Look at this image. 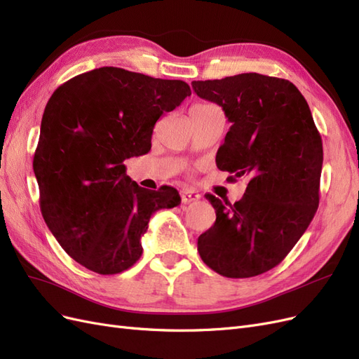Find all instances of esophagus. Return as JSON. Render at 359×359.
Instances as JSON below:
<instances>
[{
  "label": "esophagus",
  "instance_id": "1",
  "mask_svg": "<svg viewBox=\"0 0 359 359\" xmlns=\"http://www.w3.org/2000/svg\"><path fill=\"white\" fill-rule=\"evenodd\" d=\"M199 198H201V194H199L198 191H194V190L184 189V190L181 191V201H182L184 203L194 202V201H198Z\"/></svg>",
  "mask_w": 359,
  "mask_h": 359
}]
</instances>
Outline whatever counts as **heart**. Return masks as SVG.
I'll use <instances>...</instances> for the list:
<instances>
[{"label":"heart","instance_id":"1","mask_svg":"<svg viewBox=\"0 0 359 359\" xmlns=\"http://www.w3.org/2000/svg\"><path fill=\"white\" fill-rule=\"evenodd\" d=\"M214 109H219L215 104H211V103H194L191 107H190V116H201L206 112L210 111H214Z\"/></svg>","mask_w":359,"mask_h":359}]
</instances>
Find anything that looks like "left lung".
I'll return each mask as SVG.
<instances>
[{
    "instance_id": "8db88e82",
    "label": "left lung",
    "mask_w": 359,
    "mask_h": 359,
    "mask_svg": "<svg viewBox=\"0 0 359 359\" xmlns=\"http://www.w3.org/2000/svg\"><path fill=\"white\" fill-rule=\"evenodd\" d=\"M201 99L223 107L232 123L217 151V168L247 177L233 205L206 194L215 223L198 240V252L229 278L264 274L277 266L306 232L319 206L322 137L295 85L259 73L193 81Z\"/></svg>"
}]
</instances>
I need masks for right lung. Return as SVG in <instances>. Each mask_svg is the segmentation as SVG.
Returning <instances> with one entry per match:
<instances>
[{
    "label": "right lung",
    "instance_id": "obj_1",
    "mask_svg": "<svg viewBox=\"0 0 359 359\" xmlns=\"http://www.w3.org/2000/svg\"><path fill=\"white\" fill-rule=\"evenodd\" d=\"M190 94L184 81L118 67L78 74L53 91L32 168L43 219L82 266L103 276L133 266L151 215L180 205L173 187H139L124 160L147 154L157 119Z\"/></svg>",
    "mask_w": 359,
    "mask_h": 359
}]
</instances>
